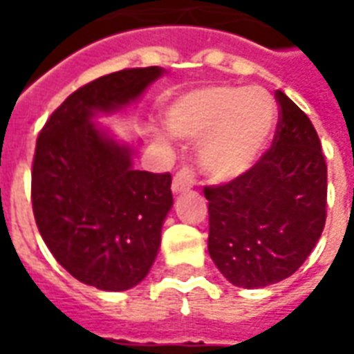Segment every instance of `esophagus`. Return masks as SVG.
<instances>
[{
    "mask_svg": "<svg viewBox=\"0 0 354 354\" xmlns=\"http://www.w3.org/2000/svg\"><path fill=\"white\" fill-rule=\"evenodd\" d=\"M195 185V172L192 169H180L172 180V193H184Z\"/></svg>",
    "mask_w": 354,
    "mask_h": 354,
    "instance_id": "esophagus-1",
    "label": "esophagus"
}]
</instances>
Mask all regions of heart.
I'll return each mask as SVG.
<instances>
[{
    "mask_svg": "<svg viewBox=\"0 0 354 354\" xmlns=\"http://www.w3.org/2000/svg\"><path fill=\"white\" fill-rule=\"evenodd\" d=\"M277 119L279 106L266 88L237 85L192 88L165 111L174 136L201 142V169L218 182L243 176L260 161Z\"/></svg>",
    "mask_w": 354,
    "mask_h": 354,
    "instance_id": "b5f03b06",
    "label": "heart"
}]
</instances>
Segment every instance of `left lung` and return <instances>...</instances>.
<instances>
[{
  "label": "left lung",
  "mask_w": 354,
  "mask_h": 354,
  "mask_svg": "<svg viewBox=\"0 0 354 354\" xmlns=\"http://www.w3.org/2000/svg\"><path fill=\"white\" fill-rule=\"evenodd\" d=\"M271 149L230 184L205 187L208 254L241 288H263L301 267L326 222V161L301 109L277 91Z\"/></svg>",
  "instance_id": "obj_1"
}]
</instances>
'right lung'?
Listing matches in <instances>:
<instances>
[{"label": "right lung", "mask_w": 354, "mask_h": 354, "mask_svg": "<svg viewBox=\"0 0 354 354\" xmlns=\"http://www.w3.org/2000/svg\"><path fill=\"white\" fill-rule=\"evenodd\" d=\"M159 66L109 73L70 94L35 144L32 205L53 256L83 284L123 292L153 266L172 208L170 174L136 170L140 142H121L102 115L138 102Z\"/></svg>", "instance_id": "add662e5"}]
</instances>
